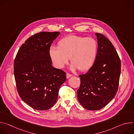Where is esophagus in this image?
Returning a JSON list of instances; mask_svg holds the SVG:
<instances>
[{"mask_svg":"<svg viewBox=\"0 0 134 134\" xmlns=\"http://www.w3.org/2000/svg\"><path fill=\"white\" fill-rule=\"evenodd\" d=\"M71 76H72V75H71V74H70L69 73H67L66 74V78L67 79H69V77H71Z\"/></svg>","mask_w":134,"mask_h":134,"instance_id":"34e87169","label":"esophagus"}]
</instances>
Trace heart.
<instances>
[{"mask_svg": "<svg viewBox=\"0 0 134 134\" xmlns=\"http://www.w3.org/2000/svg\"><path fill=\"white\" fill-rule=\"evenodd\" d=\"M98 50V43L93 38L69 35L58 42V47H51L49 55L57 68H63L70 58L72 63V69L79 68L81 71H86L93 66L97 57Z\"/></svg>", "mask_w": 134, "mask_h": 134, "instance_id": "obj_1", "label": "heart"}]
</instances>
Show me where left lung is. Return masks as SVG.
Wrapping results in <instances>:
<instances>
[{"label": "left lung", "instance_id": "8db88e82", "mask_svg": "<svg viewBox=\"0 0 134 134\" xmlns=\"http://www.w3.org/2000/svg\"><path fill=\"white\" fill-rule=\"evenodd\" d=\"M98 50L96 60L85 74L81 75L77 99L88 110H98L105 107L118 91L121 72L119 57L110 40L95 33Z\"/></svg>", "mask_w": 134, "mask_h": 134}]
</instances>
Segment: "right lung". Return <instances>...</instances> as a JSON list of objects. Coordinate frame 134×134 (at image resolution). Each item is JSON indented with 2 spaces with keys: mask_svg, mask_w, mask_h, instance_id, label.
I'll return each instance as SVG.
<instances>
[{
  "mask_svg": "<svg viewBox=\"0 0 134 134\" xmlns=\"http://www.w3.org/2000/svg\"><path fill=\"white\" fill-rule=\"evenodd\" d=\"M59 32H42L27 39L14 63L16 87L22 100L37 110L49 109L56 103L66 72L54 68L49 55L50 46Z\"/></svg>",
  "mask_w": 134,
  "mask_h": 134,
  "instance_id": "obj_1",
  "label": "right lung"
}]
</instances>
